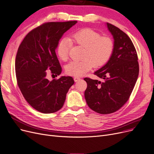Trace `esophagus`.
I'll return each instance as SVG.
<instances>
[{"label":"esophagus","mask_w":154,"mask_h":154,"mask_svg":"<svg viewBox=\"0 0 154 154\" xmlns=\"http://www.w3.org/2000/svg\"><path fill=\"white\" fill-rule=\"evenodd\" d=\"M80 79H81L80 78L78 77V76H75V77H74V80H75V82H77V81H79Z\"/></svg>","instance_id":"esophagus-1"}]
</instances>
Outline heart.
<instances>
[{"mask_svg":"<svg viewBox=\"0 0 154 154\" xmlns=\"http://www.w3.org/2000/svg\"><path fill=\"white\" fill-rule=\"evenodd\" d=\"M72 43L84 48L83 59L72 61L66 66V74L73 76L84 75L94 66L97 68L105 65L110 59L114 49L111 38L101 36L99 32L91 29H83L72 34L69 39L64 38L60 42L57 53L61 60H68Z\"/></svg>","mask_w":154,"mask_h":154,"instance_id":"1","label":"heart"}]
</instances>
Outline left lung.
<instances>
[{"mask_svg": "<svg viewBox=\"0 0 154 154\" xmlns=\"http://www.w3.org/2000/svg\"><path fill=\"white\" fill-rule=\"evenodd\" d=\"M107 26L114 45L109 60L94 73L101 81L84 79L87 83L86 103L101 114L118 111L129 100L139 72L137 51L131 38L117 26L109 23Z\"/></svg>", "mask_w": 154, "mask_h": 154, "instance_id": "8db88e82", "label": "left lung"}]
</instances>
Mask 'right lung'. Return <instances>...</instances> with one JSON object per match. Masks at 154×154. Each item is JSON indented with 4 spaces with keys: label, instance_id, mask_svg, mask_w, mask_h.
Wrapping results in <instances>:
<instances>
[{
    "label": "right lung",
    "instance_id": "add662e5",
    "mask_svg": "<svg viewBox=\"0 0 154 154\" xmlns=\"http://www.w3.org/2000/svg\"><path fill=\"white\" fill-rule=\"evenodd\" d=\"M76 23H44L27 33L18 49L15 63L17 85L27 103L40 112L59 111L75 83L71 76L49 81L47 70L53 78L61 74L55 50L63 34Z\"/></svg>",
    "mask_w": 154,
    "mask_h": 154
}]
</instances>
